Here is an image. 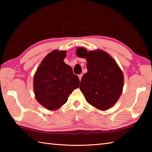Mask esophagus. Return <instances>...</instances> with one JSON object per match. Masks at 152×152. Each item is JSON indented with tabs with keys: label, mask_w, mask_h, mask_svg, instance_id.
<instances>
[{
	"label": "esophagus",
	"mask_w": 152,
	"mask_h": 152,
	"mask_svg": "<svg viewBox=\"0 0 152 152\" xmlns=\"http://www.w3.org/2000/svg\"><path fill=\"white\" fill-rule=\"evenodd\" d=\"M78 78H79L80 81H81L82 78V74H79V75H78Z\"/></svg>",
	"instance_id": "esophagus-1"
}]
</instances>
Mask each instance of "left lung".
<instances>
[{
  "label": "left lung",
  "instance_id": "left-lung-1",
  "mask_svg": "<svg viewBox=\"0 0 152 152\" xmlns=\"http://www.w3.org/2000/svg\"><path fill=\"white\" fill-rule=\"evenodd\" d=\"M76 56L87 60L88 72L83 74L80 86L86 100L96 109L107 110L122 93V70L115 61L102 50L88 51L80 47L77 48Z\"/></svg>",
  "mask_w": 152,
  "mask_h": 152
}]
</instances>
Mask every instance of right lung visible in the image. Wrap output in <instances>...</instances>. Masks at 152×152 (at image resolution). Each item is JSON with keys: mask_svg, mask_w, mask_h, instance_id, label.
Returning a JSON list of instances; mask_svg holds the SVG:
<instances>
[{"mask_svg": "<svg viewBox=\"0 0 152 152\" xmlns=\"http://www.w3.org/2000/svg\"><path fill=\"white\" fill-rule=\"evenodd\" d=\"M66 51L53 50L42 61L33 78L37 101L48 110H56L66 102L70 94L79 88L78 77L64 62Z\"/></svg>", "mask_w": 152, "mask_h": 152, "instance_id": "obj_1", "label": "right lung"}]
</instances>
